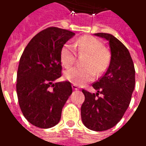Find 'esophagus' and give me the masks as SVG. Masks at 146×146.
<instances>
[{
  "mask_svg": "<svg viewBox=\"0 0 146 146\" xmlns=\"http://www.w3.org/2000/svg\"><path fill=\"white\" fill-rule=\"evenodd\" d=\"M72 89L73 90H79V86L75 84H72Z\"/></svg>",
  "mask_w": 146,
  "mask_h": 146,
  "instance_id": "1",
  "label": "esophagus"
}]
</instances>
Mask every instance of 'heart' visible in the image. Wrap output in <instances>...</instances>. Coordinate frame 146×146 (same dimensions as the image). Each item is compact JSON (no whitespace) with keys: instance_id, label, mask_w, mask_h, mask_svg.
Returning a JSON list of instances; mask_svg holds the SVG:
<instances>
[{"instance_id":"1","label":"heart","mask_w":146,"mask_h":146,"mask_svg":"<svg viewBox=\"0 0 146 146\" xmlns=\"http://www.w3.org/2000/svg\"><path fill=\"white\" fill-rule=\"evenodd\" d=\"M80 54L86 53L88 56L84 60L85 67H73L65 71L64 78L69 82L82 85L93 80L95 75H101L107 69L110 62L108 52L106 51L100 40L91 36L79 37L75 44ZM60 59L63 66L69 68L74 65L76 60L75 48L71 44L63 45L60 53Z\"/></svg>"}]
</instances>
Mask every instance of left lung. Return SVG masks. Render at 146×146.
Here are the masks:
<instances>
[{"label":"left lung","mask_w":146,"mask_h":146,"mask_svg":"<svg viewBox=\"0 0 146 146\" xmlns=\"http://www.w3.org/2000/svg\"><path fill=\"white\" fill-rule=\"evenodd\" d=\"M94 35L109 41L111 59L105 74L92 84L98 92L83 89L85 100L81 117L86 128L104 131L117 125L128 108L135 86V69L128 49L121 41L108 33Z\"/></svg>","instance_id":"8db88e82"}]
</instances>
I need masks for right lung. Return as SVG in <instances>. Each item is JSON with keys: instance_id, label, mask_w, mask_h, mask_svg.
Returning <instances> with one entry per match:
<instances>
[{"instance_id": "right-lung-1", "label": "right lung", "mask_w": 146, "mask_h": 146, "mask_svg": "<svg viewBox=\"0 0 146 146\" xmlns=\"http://www.w3.org/2000/svg\"><path fill=\"white\" fill-rule=\"evenodd\" d=\"M74 35L66 29L49 27L33 37L20 59L18 102L25 118L36 127L48 129L58 124L72 93L69 81L53 82L62 75L60 50Z\"/></svg>"}]
</instances>
